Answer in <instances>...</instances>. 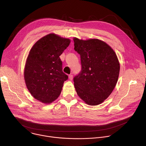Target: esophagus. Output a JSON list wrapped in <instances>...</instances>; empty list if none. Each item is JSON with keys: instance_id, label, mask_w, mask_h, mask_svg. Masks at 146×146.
Returning a JSON list of instances; mask_svg holds the SVG:
<instances>
[{"instance_id": "34e87169", "label": "esophagus", "mask_w": 146, "mask_h": 146, "mask_svg": "<svg viewBox=\"0 0 146 146\" xmlns=\"http://www.w3.org/2000/svg\"><path fill=\"white\" fill-rule=\"evenodd\" d=\"M68 78L70 79V80H72V78H73V76H72V75H71V74L69 75H68Z\"/></svg>"}]
</instances>
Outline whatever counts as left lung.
<instances>
[{
	"label": "left lung",
	"instance_id": "1",
	"mask_svg": "<svg viewBox=\"0 0 146 146\" xmlns=\"http://www.w3.org/2000/svg\"><path fill=\"white\" fill-rule=\"evenodd\" d=\"M74 50L80 54L82 70L74 78L79 98L90 106L102 103L118 81L120 65L114 50L98 39L74 38Z\"/></svg>",
	"mask_w": 146,
	"mask_h": 146
}]
</instances>
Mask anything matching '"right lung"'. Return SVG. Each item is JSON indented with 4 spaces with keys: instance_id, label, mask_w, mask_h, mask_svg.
Listing matches in <instances>:
<instances>
[{
    "instance_id": "obj_1",
    "label": "right lung",
    "mask_w": 146,
    "mask_h": 146,
    "mask_svg": "<svg viewBox=\"0 0 146 146\" xmlns=\"http://www.w3.org/2000/svg\"><path fill=\"white\" fill-rule=\"evenodd\" d=\"M70 42L69 39L50 34L38 40L29 51L24 68L25 82L31 95L43 103L56 100L68 79L62 72L60 56Z\"/></svg>"
}]
</instances>
